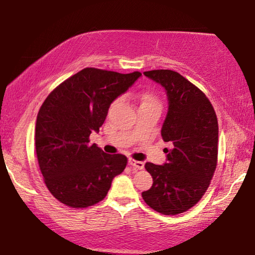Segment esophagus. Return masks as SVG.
<instances>
[{"label": "esophagus", "mask_w": 255, "mask_h": 255, "mask_svg": "<svg viewBox=\"0 0 255 255\" xmlns=\"http://www.w3.org/2000/svg\"><path fill=\"white\" fill-rule=\"evenodd\" d=\"M128 162H129V165L130 166H132L134 167V168H136V169H143L144 168V162H142V161H138V160H135V159H129L128 160Z\"/></svg>", "instance_id": "esophagus-1"}]
</instances>
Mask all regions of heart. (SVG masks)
Segmentation results:
<instances>
[{"mask_svg": "<svg viewBox=\"0 0 255 255\" xmlns=\"http://www.w3.org/2000/svg\"><path fill=\"white\" fill-rule=\"evenodd\" d=\"M119 98L116 100L112 103V108L115 106L117 103H119ZM142 106H155V108H160L161 109V102L157 96L152 94H142L140 95V108Z\"/></svg>", "mask_w": 255, "mask_h": 255, "instance_id": "b5f03b06", "label": "heart"}]
</instances>
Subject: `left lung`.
<instances>
[{
	"label": "left lung",
	"instance_id": "left-lung-1",
	"mask_svg": "<svg viewBox=\"0 0 255 255\" xmlns=\"http://www.w3.org/2000/svg\"><path fill=\"white\" fill-rule=\"evenodd\" d=\"M144 75L166 89L169 106L161 136L172 149H166L162 166L145 164L153 184L142 197L152 210L176 215L195 206L210 187L218 165V118L206 95L177 72L152 70Z\"/></svg>",
	"mask_w": 255,
	"mask_h": 255
}]
</instances>
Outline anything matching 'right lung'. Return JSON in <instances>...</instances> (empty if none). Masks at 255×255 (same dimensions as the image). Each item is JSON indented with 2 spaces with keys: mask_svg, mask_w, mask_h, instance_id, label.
I'll return each instance as SVG.
<instances>
[{
  "mask_svg": "<svg viewBox=\"0 0 255 255\" xmlns=\"http://www.w3.org/2000/svg\"><path fill=\"white\" fill-rule=\"evenodd\" d=\"M140 75L86 67L57 86L41 105L37 162L48 190L62 204L86 208L100 203L113 177L126 168V155L105 153L90 145L89 136L104 124L110 104Z\"/></svg>",
  "mask_w": 255,
  "mask_h": 255,
  "instance_id": "obj_1",
  "label": "right lung"
}]
</instances>
